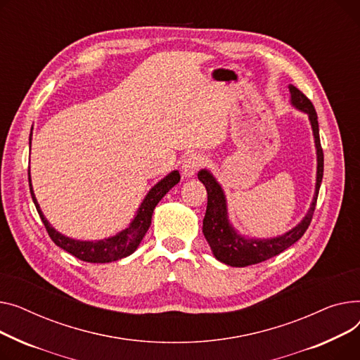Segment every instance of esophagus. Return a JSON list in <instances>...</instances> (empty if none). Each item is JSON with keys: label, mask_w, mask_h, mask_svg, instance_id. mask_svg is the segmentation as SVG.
Wrapping results in <instances>:
<instances>
[{"label": "esophagus", "mask_w": 360, "mask_h": 360, "mask_svg": "<svg viewBox=\"0 0 360 360\" xmlns=\"http://www.w3.org/2000/svg\"><path fill=\"white\" fill-rule=\"evenodd\" d=\"M205 162V158L200 155V154H188L184 160H183V164H181V172L186 177H192L199 168L203 165Z\"/></svg>", "instance_id": "obj_1"}]
</instances>
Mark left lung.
I'll use <instances>...</instances> for the list:
<instances>
[{"mask_svg":"<svg viewBox=\"0 0 360 360\" xmlns=\"http://www.w3.org/2000/svg\"><path fill=\"white\" fill-rule=\"evenodd\" d=\"M289 91L292 96V104L300 110L308 113L312 132L315 138L316 146V160H319V167H316V186H315V196L312 205L308 210L307 217L302 219L300 225L295 226L292 231L286 232L285 236L271 238V240H245L238 236L228 222L226 217V203L225 196L221 186L212 177L209 172H199L198 177L205 184L207 192V206L206 214L203 218V236L212 248L214 256L234 267H245L251 264H257L264 260H269L274 256L281 255L282 251L289 248L292 244L297 243L308 229L312 215L316 205V198H319V190L323 180L324 173V154L320 142V131H319V119H316V112L311 100L300 91L297 87L289 86Z\"/></svg>","mask_w":360,"mask_h":360,"instance_id":"1","label":"left lung"}]
</instances>
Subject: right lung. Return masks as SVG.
<instances>
[{
	"mask_svg": "<svg viewBox=\"0 0 360 360\" xmlns=\"http://www.w3.org/2000/svg\"><path fill=\"white\" fill-rule=\"evenodd\" d=\"M30 139H32V136H30ZM179 181H180L179 172H173L168 174L165 179H162L158 184H155L150 190V193H148L146 198L143 199V202L138 210V215L135 217V219L129 225V228H126L124 231L120 232V234H117L112 238L93 243V241L71 240L65 236L59 234L58 231H55L49 225V222L44 217V214H41V210L37 205V200L34 198L32 183H30V173H29L30 195H32V199L37 209V214H39L41 222H44L51 240L58 247L68 251L70 255H72L74 257H77L82 262H87V263H110V262H116V260H120L126 256L132 255V252L138 248L142 238L145 237L148 228H150V225H151L153 212H154L157 203L165 196L168 190L174 187Z\"/></svg>",
	"mask_w": 360,
	"mask_h": 360,
	"instance_id": "obj_1",
	"label": "right lung"
}]
</instances>
